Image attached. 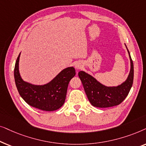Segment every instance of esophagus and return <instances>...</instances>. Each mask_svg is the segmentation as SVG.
<instances>
[{"instance_id":"esophagus-1","label":"esophagus","mask_w":146,"mask_h":146,"mask_svg":"<svg viewBox=\"0 0 146 146\" xmlns=\"http://www.w3.org/2000/svg\"><path fill=\"white\" fill-rule=\"evenodd\" d=\"M74 66H75V68L76 70H80L82 68L83 65H82V64L81 62H77L75 64Z\"/></svg>"}]
</instances>
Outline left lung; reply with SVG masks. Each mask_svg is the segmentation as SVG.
<instances>
[{"instance_id": "left-lung-1", "label": "left lung", "mask_w": 146, "mask_h": 146, "mask_svg": "<svg viewBox=\"0 0 146 146\" xmlns=\"http://www.w3.org/2000/svg\"><path fill=\"white\" fill-rule=\"evenodd\" d=\"M130 60V70L126 80L116 86H106L84 71H80L78 76L82 83L88 99L97 108H108L122 102L128 95L133 84V64L130 54L125 45Z\"/></svg>"}]
</instances>
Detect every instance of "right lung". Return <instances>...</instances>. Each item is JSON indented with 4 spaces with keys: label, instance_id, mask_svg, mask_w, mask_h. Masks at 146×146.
Returning a JSON list of instances; mask_svg holds the SVG:
<instances>
[{
    "label": "right lung",
    "instance_id": "1",
    "mask_svg": "<svg viewBox=\"0 0 146 146\" xmlns=\"http://www.w3.org/2000/svg\"><path fill=\"white\" fill-rule=\"evenodd\" d=\"M21 53L16 61L14 76L19 94L31 106L44 111H54L62 106L66 96L68 86L76 75L73 66L63 69L45 84L36 85L22 78L19 72Z\"/></svg>",
    "mask_w": 146,
    "mask_h": 146
}]
</instances>
